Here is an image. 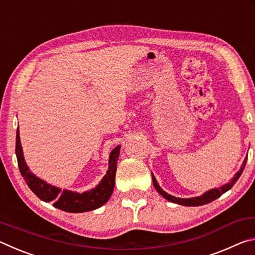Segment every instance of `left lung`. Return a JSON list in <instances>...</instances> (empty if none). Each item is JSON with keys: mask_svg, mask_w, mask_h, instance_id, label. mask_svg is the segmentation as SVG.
<instances>
[{"mask_svg": "<svg viewBox=\"0 0 255 255\" xmlns=\"http://www.w3.org/2000/svg\"><path fill=\"white\" fill-rule=\"evenodd\" d=\"M248 161V156L245 157L243 164H242L240 171L237 172V173L234 175V178L231 180V182H228L226 184L222 185L221 188H215V189H211L209 191L205 192L204 195H201L199 197H195V198H176L169 195V193H166L164 190L159 187L158 183L156 182V179H155V176L152 174V179H153V184L155 189L157 190V192L161 195L163 198H165L166 200H169L171 202H174V204H178V205H182V206H188V207H195V206H202V205H206V204H209V202L214 201L215 199H217V198L221 197L223 193H225L226 191H228L233 185L235 184V182L242 174V172H243L244 167H245V164H247Z\"/></svg>", "mask_w": 255, "mask_h": 255, "instance_id": "8db88e82", "label": "left lung"}]
</instances>
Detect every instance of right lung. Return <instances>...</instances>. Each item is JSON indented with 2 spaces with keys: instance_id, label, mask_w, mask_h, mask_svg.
<instances>
[{
  "instance_id": "add662e5",
  "label": "right lung",
  "mask_w": 255,
  "mask_h": 255,
  "mask_svg": "<svg viewBox=\"0 0 255 255\" xmlns=\"http://www.w3.org/2000/svg\"><path fill=\"white\" fill-rule=\"evenodd\" d=\"M120 153V146H117L112 149L109 156V167H108L107 174L103 176L96 188L90 191L77 193L70 190H62L54 185H50L44 180L37 178L31 173L24 161L22 146H21L19 127L16 130L15 140V154L18 159L19 170L21 175L23 176L25 183L28 184L30 190L39 199L45 202H54V207L60 210L67 211V213H84V211L94 210L105 205L109 200L115 188L116 171H117V162Z\"/></svg>"
}]
</instances>
